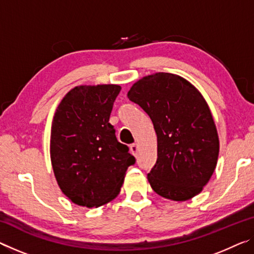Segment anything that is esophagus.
Here are the masks:
<instances>
[{"label": "esophagus", "instance_id": "obj_1", "mask_svg": "<svg viewBox=\"0 0 254 254\" xmlns=\"http://www.w3.org/2000/svg\"><path fill=\"white\" fill-rule=\"evenodd\" d=\"M130 151H131V153L132 154H136V152H137V145H136V143H132L131 145H130Z\"/></svg>", "mask_w": 254, "mask_h": 254}]
</instances>
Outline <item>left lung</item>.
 Here are the masks:
<instances>
[{
  "label": "left lung",
  "instance_id": "left-lung-1",
  "mask_svg": "<svg viewBox=\"0 0 254 254\" xmlns=\"http://www.w3.org/2000/svg\"><path fill=\"white\" fill-rule=\"evenodd\" d=\"M127 97L149 115L157 133L158 158L148 174L153 190L173 200L199 194L220 151L216 127L200 93L183 77L157 72L136 81Z\"/></svg>",
  "mask_w": 254,
  "mask_h": 254
}]
</instances>
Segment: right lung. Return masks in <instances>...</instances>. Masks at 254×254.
Segmentation results:
<instances>
[{
    "mask_svg": "<svg viewBox=\"0 0 254 254\" xmlns=\"http://www.w3.org/2000/svg\"><path fill=\"white\" fill-rule=\"evenodd\" d=\"M120 91L119 85L77 86L56 110L51 163L62 191L79 206L98 207L114 199L127 167L135 163L110 123Z\"/></svg>",
    "mask_w": 254,
    "mask_h": 254,
    "instance_id": "1",
    "label": "right lung"
}]
</instances>
